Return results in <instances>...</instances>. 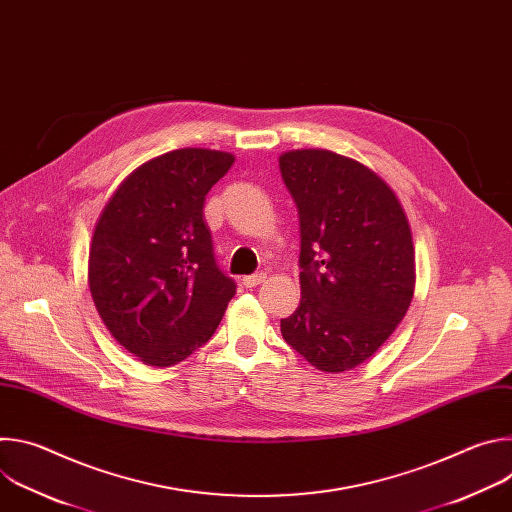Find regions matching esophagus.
I'll return each mask as SVG.
<instances>
[{"instance_id":"obj_1","label":"esophagus","mask_w":512,"mask_h":512,"mask_svg":"<svg viewBox=\"0 0 512 512\" xmlns=\"http://www.w3.org/2000/svg\"><path fill=\"white\" fill-rule=\"evenodd\" d=\"M263 281H267V273H255V275L243 277V285H245V287H255V285H259V283H263Z\"/></svg>"}]
</instances>
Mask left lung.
I'll return each mask as SVG.
<instances>
[{
    "mask_svg": "<svg viewBox=\"0 0 512 512\" xmlns=\"http://www.w3.org/2000/svg\"><path fill=\"white\" fill-rule=\"evenodd\" d=\"M300 216L296 312L283 340L324 373L369 360L405 318L415 289L407 214L371 168L330 150L279 156Z\"/></svg>",
    "mask_w": 512,
    "mask_h": 512,
    "instance_id": "left-lung-1",
    "label": "left lung"
}]
</instances>
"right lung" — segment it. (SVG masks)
Segmentation results:
<instances>
[{
    "instance_id": "right-lung-1",
    "label": "right lung",
    "mask_w": 512,
    "mask_h": 512,
    "mask_svg": "<svg viewBox=\"0 0 512 512\" xmlns=\"http://www.w3.org/2000/svg\"><path fill=\"white\" fill-rule=\"evenodd\" d=\"M235 156L184 148L135 168L107 200L89 287L111 336L150 367H174L218 328L235 281L218 269L204 198Z\"/></svg>"
}]
</instances>
